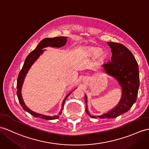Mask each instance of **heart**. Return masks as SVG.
Instances as JSON below:
<instances>
[{
    "mask_svg": "<svg viewBox=\"0 0 149 149\" xmlns=\"http://www.w3.org/2000/svg\"><path fill=\"white\" fill-rule=\"evenodd\" d=\"M83 52L88 56H96L98 59H102L104 58L106 53L105 51L102 49H100L99 47H86L84 50Z\"/></svg>",
    "mask_w": 149,
    "mask_h": 149,
    "instance_id": "obj_1",
    "label": "heart"
}]
</instances>
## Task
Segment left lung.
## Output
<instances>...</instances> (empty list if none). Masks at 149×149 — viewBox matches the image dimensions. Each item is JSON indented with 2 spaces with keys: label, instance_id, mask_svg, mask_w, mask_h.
<instances>
[{
  "label": "left lung",
  "instance_id": "1",
  "mask_svg": "<svg viewBox=\"0 0 149 149\" xmlns=\"http://www.w3.org/2000/svg\"><path fill=\"white\" fill-rule=\"evenodd\" d=\"M111 49V61L102 65L105 72L114 78L122 90V95L117 106L100 116L90 114L85 95L86 112L92 118H114L128 111L136 102L139 88V66L133 54L125 46L119 43L107 42Z\"/></svg>",
  "mask_w": 149,
  "mask_h": 149
}]
</instances>
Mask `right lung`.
Wrapping results in <instances>:
<instances>
[{
	"label": "right lung",
	"mask_w": 149,
	"mask_h": 149,
	"mask_svg": "<svg viewBox=\"0 0 149 149\" xmlns=\"http://www.w3.org/2000/svg\"><path fill=\"white\" fill-rule=\"evenodd\" d=\"M67 38L66 37H54V38H45L38 43V45L36 47L35 49L33 50L31 52L29 55L27 56V57L25 59L24 63L23 64V66L20 71L19 75H18L17 77V96L18 98V100H19V102L20 104L21 105L23 109L29 112L30 114L33 116L35 118H39L40 119H47V120H52V119H56L59 117V116L62 113V111L64 107V104L65 101H66L67 98L69 97V95L72 92L69 93L68 95L65 97L64 99L63 104H62V109H61V111L59 112V114L55 116H47L45 114L37 113L35 111H33L32 110L30 109L26 106V104H24L22 95H21V89H22V86L24 83V78L26 77V74L30 70L31 66L33 65L36 61L37 60L38 58L40 57V56L43 53V52L46 50L45 49H43L44 48L48 47H57V48H59V47H63L64 45H66V42H67Z\"/></svg>",
	"instance_id": "right-lung-1"
}]
</instances>
